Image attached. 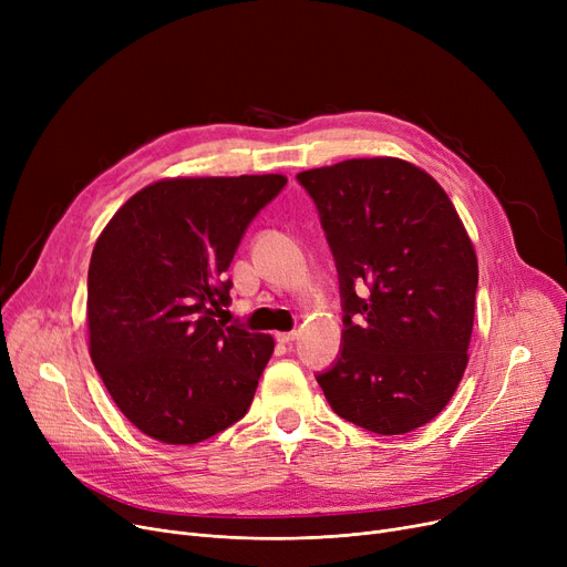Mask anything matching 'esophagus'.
Returning <instances> with one entry per match:
<instances>
[{
    "label": "esophagus",
    "mask_w": 567,
    "mask_h": 567,
    "mask_svg": "<svg viewBox=\"0 0 567 567\" xmlns=\"http://www.w3.org/2000/svg\"><path fill=\"white\" fill-rule=\"evenodd\" d=\"M276 340L280 344H291L296 340V331H289V333H276Z\"/></svg>",
    "instance_id": "34e87169"
}]
</instances>
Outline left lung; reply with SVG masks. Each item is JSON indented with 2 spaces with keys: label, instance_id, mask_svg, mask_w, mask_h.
I'll return each instance as SVG.
<instances>
[{
  "label": "left lung",
  "instance_id": "obj_1",
  "mask_svg": "<svg viewBox=\"0 0 567 567\" xmlns=\"http://www.w3.org/2000/svg\"><path fill=\"white\" fill-rule=\"evenodd\" d=\"M338 264L344 331L317 377L340 419L374 434L423 427L468 363L478 289L471 236L436 178L393 156L296 174Z\"/></svg>",
  "mask_w": 567,
  "mask_h": 567
}]
</instances>
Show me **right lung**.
<instances>
[{
    "mask_svg": "<svg viewBox=\"0 0 567 567\" xmlns=\"http://www.w3.org/2000/svg\"><path fill=\"white\" fill-rule=\"evenodd\" d=\"M287 176H172L110 218L89 261V355L146 436L193 445L241 421L274 338L225 326L238 241Z\"/></svg>",
    "mask_w": 567,
    "mask_h": 567,
    "instance_id": "add662e5",
    "label": "right lung"
}]
</instances>
